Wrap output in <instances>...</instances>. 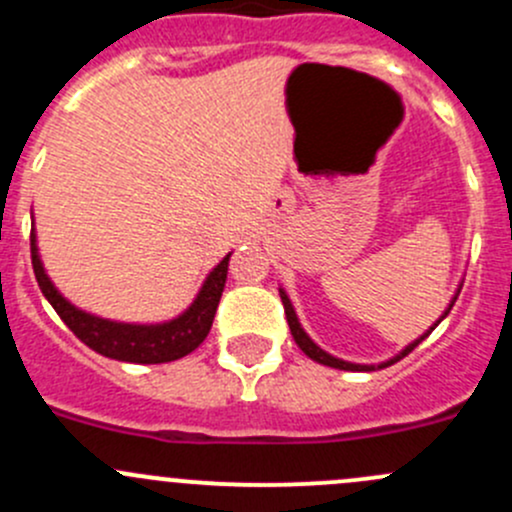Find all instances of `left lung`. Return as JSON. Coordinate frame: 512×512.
<instances>
[{
  "mask_svg": "<svg viewBox=\"0 0 512 512\" xmlns=\"http://www.w3.org/2000/svg\"><path fill=\"white\" fill-rule=\"evenodd\" d=\"M280 297H282V304H285V314H287L289 332H292V337H294V342H297V347L302 349V352L307 354L309 359L319 361V364H324V366H334V369H344V371H374V369H376V366L349 364V361H342V359H337V356L327 354V352H324V349H319L317 344H314L312 339L307 337V332H304V329L299 327V322H297V314H294V309H292V302H289V299H287V294L282 292V289H280ZM453 302H456V297H453ZM453 302H451V307H453ZM451 307L446 309V314L451 312ZM446 314H443V317H446ZM443 317H441V319H443ZM441 319H438V322H441ZM438 322H436V324H438ZM436 324H433L431 329H436ZM426 334H428V332H426ZM426 334H423L421 339H426ZM421 339H416L414 344H409V347H406L404 352H401L399 356H394V359H391V361H384V364H379V369H384V366H391V364H394V361L404 359L406 354H411V352H414V349L418 347V344H421Z\"/></svg>",
  "mask_w": 512,
  "mask_h": 512,
  "instance_id": "8db88e82",
  "label": "left lung"
}]
</instances>
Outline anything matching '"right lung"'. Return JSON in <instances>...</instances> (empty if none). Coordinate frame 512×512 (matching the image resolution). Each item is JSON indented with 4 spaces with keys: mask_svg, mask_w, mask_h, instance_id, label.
Segmentation results:
<instances>
[{
    "mask_svg": "<svg viewBox=\"0 0 512 512\" xmlns=\"http://www.w3.org/2000/svg\"><path fill=\"white\" fill-rule=\"evenodd\" d=\"M227 262H230V255L210 272L188 312H183L173 322L151 324V327L148 324H121L81 312L56 292L49 277H46L44 267H41L39 252H36V237L32 232V267L36 282H39V289L49 299L51 307L56 309V314L64 319L66 327L89 349L108 356V359L133 361V364H165V361H175L180 356L190 354L203 344L210 327H213L220 297H223Z\"/></svg>",
    "mask_w": 512,
    "mask_h": 512,
    "instance_id": "obj_1",
    "label": "right lung"
}]
</instances>
